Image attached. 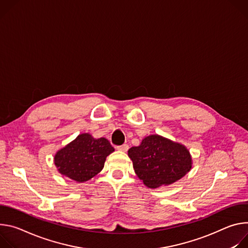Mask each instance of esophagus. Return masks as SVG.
<instances>
[{
	"label": "esophagus",
	"instance_id": "1",
	"mask_svg": "<svg viewBox=\"0 0 248 248\" xmlns=\"http://www.w3.org/2000/svg\"><path fill=\"white\" fill-rule=\"evenodd\" d=\"M116 149H117L118 151H120V152H127L128 149H129V146H128L127 144H124V145H122V146H118Z\"/></svg>",
	"mask_w": 248,
	"mask_h": 248
}]
</instances>
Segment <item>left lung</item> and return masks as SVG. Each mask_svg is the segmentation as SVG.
I'll return each mask as SVG.
<instances>
[{
	"label": "left lung",
	"mask_w": 248,
	"mask_h": 248,
	"mask_svg": "<svg viewBox=\"0 0 248 248\" xmlns=\"http://www.w3.org/2000/svg\"><path fill=\"white\" fill-rule=\"evenodd\" d=\"M128 156L137 176L151 189L178 181L190 171L193 163L184 145L157 134L145 137L140 146L128 151Z\"/></svg>",
	"instance_id": "obj_1"
}]
</instances>
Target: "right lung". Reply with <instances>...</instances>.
<instances>
[{
	"label": "right lung",
	"instance_id": "obj_1",
	"mask_svg": "<svg viewBox=\"0 0 248 248\" xmlns=\"http://www.w3.org/2000/svg\"><path fill=\"white\" fill-rule=\"evenodd\" d=\"M113 152L114 148L107 139H96L89 133H82L57 151L54 163L60 174L82 183L102 170L107 155Z\"/></svg>",
	"mask_w": 248,
	"mask_h": 248
}]
</instances>
